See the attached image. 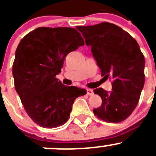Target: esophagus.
Returning <instances> with one entry per match:
<instances>
[{"label":"esophagus","instance_id":"obj_1","mask_svg":"<svg viewBox=\"0 0 156 156\" xmlns=\"http://www.w3.org/2000/svg\"><path fill=\"white\" fill-rule=\"evenodd\" d=\"M86 90H87V95H89V96H92V95H94V90H93L92 89H90V88H88V89H87Z\"/></svg>","mask_w":156,"mask_h":156}]
</instances>
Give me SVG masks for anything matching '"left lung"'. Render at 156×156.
I'll use <instances>...</instances> for the list:
<instances>
[{"mask_svg":"<svg viewBox=\"0 0 156 156\" xmlns=\"http://www.w3.org/2000/svg\"><path fill=\"white\" fill-rule=\"evenodd\" d=\"M77 29L91 47L102 76L112 80V92L94 90L102 99L94 114L108 123L123 122L137 106L145 82V59L139 44L128 32L107 22Z\"/></svg>","mask_w":156,"mask_h":156,"instance_id":"left-lung-1","label":"left lung"}]
</instances>
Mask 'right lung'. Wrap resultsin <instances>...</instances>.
Masks as SVG:
<instances>
[{"instance_id":"right-lung-1","label":"right lung","mask_w":156,"mask_h":156,"mask_svg":"<svg viewBox=\"0 0 156 156\" xmlns=\"http://www.w3.org/2000/svg\"><path fill=\"white\" fill-rule=\"evenodd\" d=\"M84 45L75 28L40 27L19 44L12 64L14 85L31 120L46 128L63 125L84 89L66 87L56 75L70 52Z\"/></svg>"}]
</instances>
